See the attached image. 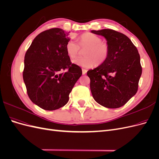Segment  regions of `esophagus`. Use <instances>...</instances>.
<instances>
[{"instance_id":"1","label":"esophagus","mask_w":159,"mask_h":159,"mask_svg":"<svg viewBox=\"0 0 159 159\" xmlns=\"http://www.w3.org/2000/svg\"><path fill=\"white\" fill-rule=\"evenodd\" d=\"M87 70H85V69H82V74L83 75H85L86 73H87Z\"/></svg>"}]
</instances>
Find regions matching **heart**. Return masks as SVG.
Segmentation results:
<instances>
[{
    "label": "heart",
    "instance_id": "b5f03b06",
    "mask_svg": "<svg viewBox=\"0 0 159 159\" xmlns=\"http://www.w3.org/2000/svg\"><path fill=\"white\" fill-rule=\"evenodd\" d=\"M79 44L75 40L71 39L66 46V50L70 58H74L79 54L80 48L86 49L84 52L85 57H78L72 60V63L84 68H91L95 66L97 62L103 63L109 54V46L102 42L99 36L87 32L80 37Z\"/></svg>",
    "mask_w": 159,
    "mask_h": 159
}]
</instances>
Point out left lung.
Here are the masks:
<instances>
[{"label": "left lung", "mask_w": 159, "mask_h": 159, "mask_svg": "<svg viewBox=\"0 0 159 159\" xmlns=\"http://www.w3.org/2000/svg\"><path fill=\"white\" fill-rule=\"evenodd\" d=\"M91 32L104 36L109 46L107 58L87 72L93 98L105 107H121L138 90L142 74L140 55L131 40L121 32L111 29Z\"/></svg>", "instance_id": "8db88e82"}]
</instances>
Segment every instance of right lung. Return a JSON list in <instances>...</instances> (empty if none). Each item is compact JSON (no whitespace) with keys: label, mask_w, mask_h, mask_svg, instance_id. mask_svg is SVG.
I'll use <instances>...</instances> for the list:
<instances>
[{"label":"right lung","mask_w":159,"mask_h":159,"mask_svg":"<svg viewBox=\"0 0 159 159\" xmlns=\"http://www.w3.org/2000/svg\"><path fill=\"white\" fill-rule=\"evenodd\" d=\"M68 33L57 28L42 32L26 52L23 80L27 93L34 103L44 110L64 106L82 74L80 67L72 64L66 53Z\"/></svg>","instance_id":"add662e5"}]
</instances>
